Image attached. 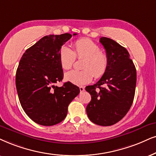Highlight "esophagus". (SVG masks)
Returning a JSON list of instances; mask_svg holds the SVG:
<instances>
[{
    "label": "esophagus",
    "mask_w": 156,
    "mask_h": 156,
    "mask_svg": "<svg viewBox=\"0 0 156 156\" xmlns=\"http://www.w3.org/2000/svg\"><path fill=\"white\" fill-rule=\"evenodd\" d=\"M79 89H80V92L82 93V92H83L84 90H85V88L83 87V86H80Z\"/></svg>",
    "instance_id": "34e87169"
}]
</instances>
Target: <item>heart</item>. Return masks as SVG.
<instances>
[{"label": "heart", "instance_id": "1", "mask_svg": "<svg viewBox=\"0 0 156 156\" xmlns=\"http://www.w3.org/2000/svg\"><path fill=\"white\" fill-rule=\"evenodd\" d=\"M76 58L82 59V70H73L65 74L67 81L76 86H83L90 83L95 76H103L107 70L109 60L105 53L101 52L99 46L88 39H80L73 44V50L63 45L59 52V60L62 68L68 70L73 66Z\"/></svg>", "mask_w": 156, "mask_h": 156}]
</instances>
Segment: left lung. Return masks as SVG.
<instances>
[{"label":"left lung","instance_id":"obj_1","mask_svg":"<svg viewBox=\"0 0 156 156\" xmlns=\"http://www.w3.org/2000/svg\"><path fill=\"white\" fill-rule=\"evenodd\" d=\"M100 42L106 50L109 65L101 79L86 87L91 96L86 112L89 119L96 125L111 126L120 121L130 109L135 96L137 73L125 47L107 37L100 38Z\"/></svg>","mask_w":156,"mask_h":156}]
</instances>
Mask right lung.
<instances>
[{
    "label": "right lung",
    "mask_w": 156,
    "mask_h": 156,
    "mask_svg": "<svg viewBox=\"0 0 156 156\" xmlns=\"http://www.w3.org/2000/svg\"><path fill=\"white\" fill-rule=\"evenodd\" d=\"M71 37L68 33L42 37L26 50L19 62L16 74L19 101L28 117L39 125L52 126L62 122L68 105L80 93L70 82L55 86L63 78L59 52Z\"/></svg>",
    "instance_id": "obj_1"
}]
</instances>
